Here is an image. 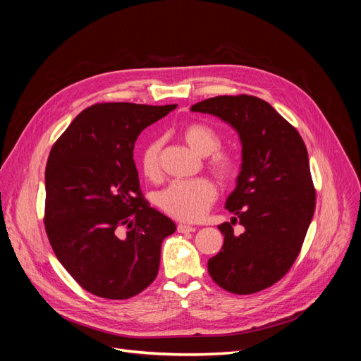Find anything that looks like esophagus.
Here are the masks:
<instances>
[{
  "label": "esophagus",
  "instance_id": "esophagus-1",
  "mask_svg": "<svg viewBox=\"0 0 361 361\" xmlns=\"http://www.w3.org/2000/svg\"><path fill=\"white\" fill-rule=\"evenodd\" d=\"M197 228L192 227V226H188V224H178V232L179 233H190V232H195Z\"/></svg>",
  "mask_w": 361,
  "mask_h": 361
}]
</instances>
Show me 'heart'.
Returning <instances> with one entry per match:
<instances>
[{
	"instance_id": "obj_1",
	"label": "heart",
	"mask_w": 361,
	"mask_h": 361,
	"mask_svg": "<svg viewBox=\"0 0 361 361\" xmlns=\"http://www.w3.org/2000/svg\"><path fill=\"white\" fill-rule=\"evenodd\" d=\"M188 146L200 157H209L211 171L221 182L232 180L239 171V158L228 150H218L221 146V137L216 130L204 123H191L182 133ZM161 140H152L141 150L140 170L147 179L159 176ZM216 188L209 179L173 180L166 188L155 195V202L161 209L178 218L180 221H195L209 209L215 202Z\"/></svg>"
}]
</instances>
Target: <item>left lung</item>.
I'll use <instances>...</instances> for the list:
<instances>
[{
	"label": "left lung",
	"mask_w": 361,
	"mask_h": 361,
	"mask_svg": "<svg viewBox=\"0 0 361 361\" xmlns=\"http://www.w3.org/2000/svg\"><path fill=\"white\" fill-rule=\"evenodd\" d=\"M231 125L243 146L241 171L226 200L231 223L220 253L207 260L218 286L238 295L274 285L300 255L314 212L309 155L298 130L256 96H216L191 106ZM238 221L245 227L233 233Z\"/></svg>",
	"instance_id": "obj_1"
}]
</instances>
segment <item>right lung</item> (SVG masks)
I'll return each instance as SVG.
<instances>
[{"mask_svg":"<svg viewBox=\"0 0 361 361\" xmlns=\"http://www.w3.org/2000/svg\"><path fill=\"white\" fill-rule=\"evenodd\" d=\"M176 106L92 105L51 149L47 235L60 264L96 297L130 298L158 274L161 244L176 224L141 194L134 145L141 130Z\"/></svg>","mask_w":361,"mask_h":361,"instance_id":"obj_1","label":"right lung"}]
</instances>
